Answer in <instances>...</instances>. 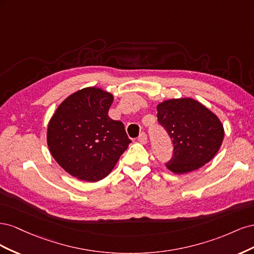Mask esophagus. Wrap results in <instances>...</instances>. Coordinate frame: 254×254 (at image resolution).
Instances as JSON below:
<instances>
[{"instance_id": "1", "label": "esophagus", "mask_w": 254, "mask_h": 254, "mask_svg": "<svg viewBox=\"0 0 254 254\" xmlns=\"http://www.w3.org/2000/svg\"><path fill=\"white\" fill-rule=\"evenodd\" d=\"M137 140H139V142L142 144H146L147 143V134H146L145 132L140 133L139 137H137Z\"/></svg>"}]
</instances>
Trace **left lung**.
<instances>
[{
  "mask_svg": "<svg viewBox=\"0 0 254 254\" xmlns=\"http://www.w3.org/2000/svg\"><path fill=\"white\" fill-rule=\"evenodd\" d=\"M158 121L171 136L174 155L166 167L177 175L202 167L215 157L225 129L214 112L190 97L167 99L157 106Z\"/></svg>",
  "mask_w": 254,
  "mask_h": 254,
  "instance_id": "1",
  "label": "left lung"
}]
</instances>
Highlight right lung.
<instances>
[{"instance_id":"1","label":"right lung","mask_w":254,"mask_h":254,"mask_svg":"<svg viewBox=\"0 0 254 254\" xmlns=\"http://www.w3.org/2000/svg\"><path fill=\"white\" fill-rule=\"evenodd\" d=\"M113 95L97 87L74 92L49 122L51 155L73 177L96 182L108 176L131 143L124 124L108 117Z\"/></svg>"}]
</instances>
